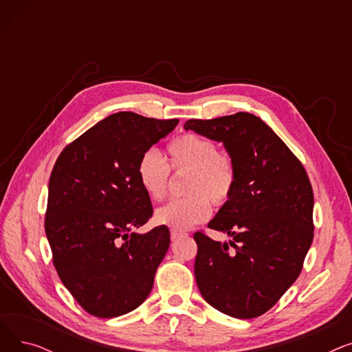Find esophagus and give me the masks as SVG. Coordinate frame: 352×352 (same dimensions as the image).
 <instances>
[{"instance_id": "1", "label": "esophagus", "mask_w": 352, "mask_h": 352, "mask_svg": "<svg viewBox=\"0 0 352 352\" xmlns=\"http://www.w3.org/2000/svg\"><path fill=\"white\" fill-rule=\"evenodd\" d=\"M184 235H186V234L181 232V231L171 230V239H173V241H175V239H178V238H181V236H184Z\"/></svg>"}]
</instances>
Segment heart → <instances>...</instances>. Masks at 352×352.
<instances>
[{
  "label": "heart",
  "instance_id": "obj_1",
  "mask_svg": "<svg viewBox=\"0 0 352 352\" xmlns=\"http://www.w3.org/2000/svg\"><path fill=\"white\" fill-rule=\"evenodd\" d=\"M166 151L170 166L154 148L144 151L137 164V178L144 192L160 201L168 190L170 168L174 173H188L184 182L188 195L171 199L154 214L157 224L186 231L208 218L210 199L215 206L230 199L236 184V165L230 154L217 151L214 141L197 134L174 138Z\"/></svg>",
  "mask_w": 352,
  "mask_h": 352
}]
</instances>
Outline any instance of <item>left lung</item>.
<instances>
[{"instance_id":"left-lung-1","label":"left lung","mask_w":352,"mask_h":352,"mask_svg":"<svg viewBox=\"0 0 352 352\" xmlns=\"http://www.w3.org/2000/svg\"><path fill=\"white\" fill-rule=\"evenodd\" d=\"M184 128L223 142L236 165L234 192L208 224L232 239L194 234L198 289L230 317H260L298 278L311 247L309 178L284 141L250 113L188 120Z\"/></svg>"}]
</instances>
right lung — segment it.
<instances>
[{
	"instance_id": "1",
	"label": "right lung",
	"mask_w": 352,
	"mask_h": 352,
	"mask_svg": "<svg viewBox=\"0 0 352 352\" xmlns=\"http://www.w3.org/2000/svg\"><path fill=\"white\" fill-rule=\"evenodd\" d=\"M177 124L122 111L68 144L54 165L45 214L52 263L91 316H124L153 289L170 247V230L133 231L153 215L137 164Z\"/></svg>"
}]
</instances>
